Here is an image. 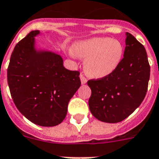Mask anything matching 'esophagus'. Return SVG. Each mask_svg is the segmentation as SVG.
Instances as JSON below:
<instances>
[{"label": "esophagus", "mask_w": 159, "mask_h": 159, "mask_svg": "<svg viewBox=\"0 0 159 159\" xmlns=\"http://www.w3.org/2000/svg\"><path fill=\"white\" fill-rule=\"evenodd\" d=\"M80 78H81V82H82V84L86 83V82H87V79H86V77H84V75L82 74V73H81V75H80Z\"/></svg>", "instance_id": "34e87169"}]
</instances>
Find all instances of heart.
<instances>
[{"instance_id":"1","label":"heart","mask_w":159,"mask_h":159,"mask_svg":"<svg viewBox=\"0 0 159 159\" xmlns=\"http://www.w3.org/2000/svg\"><path fill=\"white\" fill-rule=\"evenodd\" d=\"M73 54L85 59L84 68L90 77L111 75L121 64L124 48L120 41L109 37H93L74 44Z\"/></svg>"}]
</instances>
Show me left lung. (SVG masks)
Here are the masks:
<instances>
[{"instance_id":"8db88e82","label":"left lung","mask_w":159,"mask_h":159,"mask_svg":"<svg viewBox=\"0 0 159 159\" xmlns=\"http://www.w3.org/2000/svg\"><path fill=\"white\" fill-rule=\"evenodd\" d=\"M126 36L118 68L108 77L87 82L91 90L89 108L101 122H122L140 106L146 95L150 75L146 50L131 33Z\"/></svg>"}]
</instances>
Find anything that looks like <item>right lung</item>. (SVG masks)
<instances>
[{"instance_id":"1","label":"right lung","mask_w":159,"mask_h":159,"mask_svg":"<svg viewBox=\"0 0 159 159\" xmlns=\"http://www.w3.org/2000/svg\"><path fill=\"white\" fill-rule=\"evenodd\" d=\"M32 31L15 46L7 69L9 88L15 106L29 121L42 126L59 125L70 99L81 86L80 73L63 65L52 51L37 50Z\"/></svg>"}]
</instances>
